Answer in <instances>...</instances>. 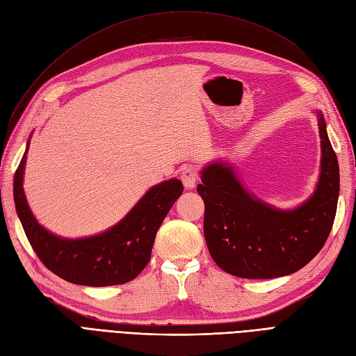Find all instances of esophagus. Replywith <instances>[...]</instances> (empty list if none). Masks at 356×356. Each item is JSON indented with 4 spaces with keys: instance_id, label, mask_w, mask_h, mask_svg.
Listing matches in <instances>:
<instances>
[{
    "instance_id": "obj_1",
    "label": "esophagus",
    "mask_w": 356,
    "mask_h": 356,
    "mask_svg": "<svg viewBox=\"0 0 356 356\" xmlns=\"http://www.w3.org/2000/svg\"><path fill=\"white\" fill-rule=\"evenodd\" d=\"M199 179V170L195 166H184L181 169V181L186 188H193Z\"/></svg>"
}]
</instances>
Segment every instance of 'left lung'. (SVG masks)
<instances>
[{"mask_svg": "<svg viewBox=\"0 0 356 356\" xmlns=\"http://www.w3.org/2000/svg\"><path fill=\"white\" fill-rule=\"evenodd\" d=\"M322 160L315 195L294 211H277L248 193L224 163L202 170L203 233L213 261L245 279H272L305 267L327 242L337 211L339 161L318 114Z\"/></svg>", "mask_w": 356, "mask_h": 356, "instance_id": "8db88e82", "label": "left lung"}]
</instances>
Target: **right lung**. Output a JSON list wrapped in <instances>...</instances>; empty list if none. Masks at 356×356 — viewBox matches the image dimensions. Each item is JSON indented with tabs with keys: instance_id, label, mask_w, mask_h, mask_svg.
<instances>
[{
	"instance_id": "add662e5",
	"label": "right lung",
	"mask_w": 356,
	"mask_h": 356,
	"mask_svg": "<svg viewBox=\"0 0 356 356\" xmlns=\"http://www.w3.org/2000/svg\"><path fill=\"white\" fill-rule=\"evenodd\" d=\"M26 152L16 169L13 195L19 220L40 261L65 281L86 286L122 285L141 273L161 221L184 190L181 181L169 179L149 188L108 232L86 239H60L42 229L29 211L22 187Z\"/></svg>"
}]
</instances>
